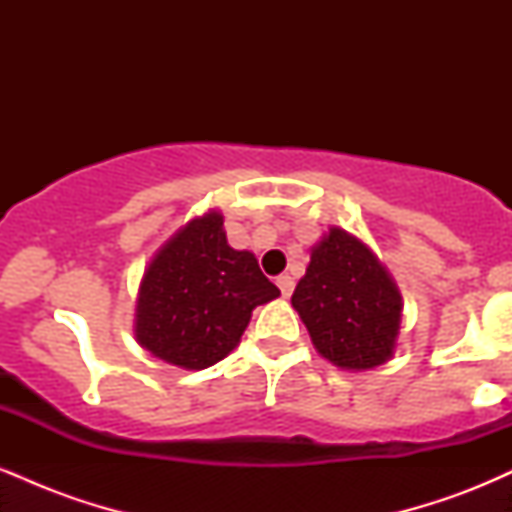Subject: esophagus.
<instances>
[{
  "label": "esophagus",
  "instance_id": "1",
  "mask_svg": "<svg viewBox=\"0 0 512 512\" xmlns=\"http://www.w3.org/2000/svg\"><path fill=\"white\" fill-rule=\"evenodd\" d=\"M276 286H279L281 296H284V298H289L291 293H293V286H296V281H293L289 274H281L279 279H276Z\"/></svg>",
  "mask_w": 512,
  "mask_h": 512
}]
</instances>
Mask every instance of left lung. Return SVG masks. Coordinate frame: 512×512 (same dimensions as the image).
Wrapping results in <instances>:
<instances>
[{"instance_id":"left-lung-1","label":"left lung","mask_w":512,"mask_h":512,"mask_svg":"<svg viewBox=\"0 0 512 512\" xmlns=\"http://www.w3.org/2000/svg\"><path fill=\"white\" fill-rule=\"evenodd\" d=\"M291 305L332 366L358 373L395 356L402 293L378 255L344 228L330 226L310 248Z\"/></svg>"}]
</instances>
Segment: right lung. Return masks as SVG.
Returning <instances> with one entry per match:
<instances>
[{"instance_id":"1","label":"right lung","mask_w":512,"mask_h":512,"mask_svg":"<svg viewBox=\"0 0 512 512\" xmlns=\"http://www.w3.org/2000/svg\"><path fill=\"white\" fill-rule=\"evenodd\" d=\"M279 298L255 255L233 250L219 209L180 226L154 252L139 281L134 337L185 370H204L240 344L252 310Z\"/></svg>"}]
</instances>
